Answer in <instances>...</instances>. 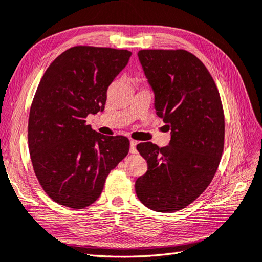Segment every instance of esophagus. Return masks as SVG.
Returning a JSON list of instances; mask_svg holds the SVG:
<instances>
[{
	"instance_id": "obj_1",
	"label": "esophagus",
	"mask_w": 262,
	"mask_h": 262,
	"mask_svg": "<svg viewBox=\"0 0 262 262\" xmlns=\"http://www.w3.org/2000/svg\"><path fill=\"white\" fill-rule=\"evenodd\" d=\"M130 143V147H129V151L130 153H135L137 150H136V145H137V142L134 141V140H130L129 141Z\"/></svg>"
}]
</instances>
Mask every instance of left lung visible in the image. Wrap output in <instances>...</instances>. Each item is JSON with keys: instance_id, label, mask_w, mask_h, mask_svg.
Segmentation results:
<instances>
[{"instance_id": "obj_1", "label": "left lung", "mask_w": 262, "mask_h": 262, "mask_svg": "<svg viewBox=\"0 0 262 262\" xmlns=\"http://www.w3.org/2000/svg\"><path fill=\"white\" fill-rule=\"evenodd\" d=\"M137 55L171 138L165 147L137 145L147 171L135 191L148 209L173 212L201 195L217 171L225 137L222 101L206 66L187 51L142 50Z\"/></svg>"}]
</instances>
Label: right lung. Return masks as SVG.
Wrapping results in <instances>:
<instances>
[{
  "label": "right lung",
  "instance_id": "obj_1",
  "mask_svg": "<svg viewBox=\"0 0 262 262\" xmlns=\"http://www.w3.org/2000/svg\"><path fill=\"white\" fill-rule=\"evenodd\" d=\"M130 55L127 50L75 46L39 81L29 112V153L39 184L61 206H91L128 155L127 137L102 135L85 118L104 110L107 87Z\"/></svg>",
  "mask_w": 262,
  "mask_h": 262
}]
</instances>
